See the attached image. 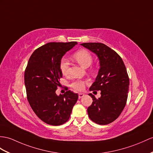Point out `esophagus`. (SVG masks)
Listing matches in <instances>:
<instances>
[{
	"instance_id": "obj_1",
	"label": "esophagus",
	"mask_w": 153,
	"mask_h": 153,
	"mask_svg": "<svg viewBox=\"0 0 153 153\" xmlns=\"http://www.w3.org/2000/svg\"><path fill=\"white\" fill-rule=\"evenodd\" d=\"M84 96V94H82V93H80V94H79V98L80 99L82 97H83Z\"/></svg>"
}]
</instances>
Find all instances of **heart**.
<instances>
[{
    "label": "heart",
    "instance_id": "heart-1",
    "mask_svg": "<svg viewBox=\"0 0 153 153\" xmlns=\"http://www.w3.org/2000/svg\"><path fill=\"white\" fill-rule=\"evenodd\" d=\"M73 58L75 59L76 62L84 68H88V66L91 64L93 62V56L89 52L85 49H80L75 52L73 55ZM69 63L68 59L63 58L60 59L59 62V69H60L62 73L64 75H68L69 74ZM93 69L92 68L91 69ZM87 83L86 80H74L71 84V87L76 91H82L83 90L85 84Z\"/></svg>",
    "mask_w": 153,
    "mask_h": 153
}]
</instances>
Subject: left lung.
<instances>
[{
  "mask_svg": "<svg viewBox=\"0 0 153 153\" xmlns=\"http://www.w3.org/2000/svg\"><path fill=\"white\" fill-rule=\"evenodd\" d=\"M81 45L96 54L100 69L90 91L100 90V97L91 94L93 102L88 108L90 120L99 125H108L120 116L126 105L129 78L122 58L116 52L101 43H84Z\"/></svg>",
  "mask_w": 153,
  "mask_h": 153,
  "instance_id": "1",
  "label": "left lung"
}]
</instances>
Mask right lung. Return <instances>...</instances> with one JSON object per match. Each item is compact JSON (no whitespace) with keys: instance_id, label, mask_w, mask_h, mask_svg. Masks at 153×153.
<instances>
[{"instance_id":"1","label":"right lung","mask_w":153,"mask_h":153,"mask_svg":"<svg viewBox=\"0 0 153 153\" xmlns=\"http://www.w3.org/2000/svg\"><path fill=\"white\" fill-rule=\"evenodd\" d=\"M76 42H51L37 48L30 57L25 71L27 99L32 109L47 124L58 126L69 120L79 95L68 90L58 96L62 73L59 62Z\"/></svg>"}]
</instances>
